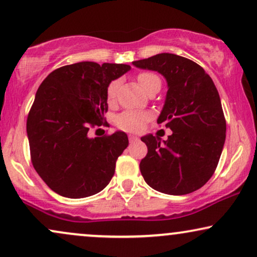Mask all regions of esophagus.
Returning <instances> with one entry per match:
<instances>
[{
	"mask_svg": "<svg viewBox=\"0 0 257 257\" xmlns=\"http://www.w3.org/2000/svg\"><path fill=\"white\" fill-rule=\"evenodd\" d=\"M128 139H130V142H131V143H134V142H137L139 138L137 137V136H135V135H130L128 136Z\"/></svg>",
	"mask_w": 257,
	"mask_h": 257,
	"instance_id": "34e87169",
	"label": "esophagus"
}]
</instances>
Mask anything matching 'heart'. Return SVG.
<instances>
[{"mask_svg":"<svg viewBox=\"0 0 257 257\" xmlns=\"http://www.w3.org/2000/svg\"><path fill=\"white\" fill-rule=\"evenodd\" d=\"M138 83L143 88L144 91H147L149 88L153 85L155 82L160 81L158 76L151 72H141L137 76ZM119 82L113 81L110 82L108 88H107V99L108 102H113L115 99L116 90H118ZM150 115L145 112H139V110H125L121 114L116 116V125L121 130L130 132H138L144 127L145 122L148 121Z\"/></svg>","mask_w":257,"mask_h":257,"instance_id":"b5f03b06","label":"heart"}]
</instances>
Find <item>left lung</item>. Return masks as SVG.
Returning a JSON list of instances; mask_svg holds the SVG:
<instances>
[{"mask_svg": "<svg viewBox=\"0 0 257 257\" xmlns=\"http://www.w3.org/2000/svg\"><path fill=\"white\" fill-rule=\"evenodd\" d=\"M166 78L168 91L158 123L173 134L167 141L147 135L148 154L139 168L155 191L170 195L201 188L216 170L225 143L226 122L219 94L200 65L173 53L132 62Z\"/></svg>", "mask_w": 257, "mask_h": 257, "instance_id": "left-lung-1", "label": "left lung"}]
</instances>
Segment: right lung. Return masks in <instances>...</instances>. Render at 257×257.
Segmentation results:
<instances>
[{
    "instance_id": "obj_1",
    "label": "right lung",
    "mask_w": 257,
    "mask_h": 257,
    "mask_svg": "<svg viewBox=\"0 0 257 257\" xmlns=\"http://www.w3.org/2000/svg\"><path fill=\"white\" fill-rule=\"evenodd\" d=\"M131 66L80 62L52 71L36 94L27 118L34 169L53 192L80 199L108 185L127 148L125 132L90 138L108 110L107 88Z\"/></svg>"
}]
</instances>
